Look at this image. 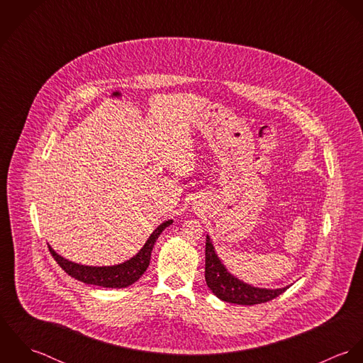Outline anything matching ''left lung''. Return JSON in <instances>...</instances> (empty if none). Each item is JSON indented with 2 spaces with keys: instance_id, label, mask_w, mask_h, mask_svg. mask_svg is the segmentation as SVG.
<instances>
[{
  "instance_id": "1",
  "label": "left lung",
  "mask_w": 363,
  "mask_h": 363,
  "mask_svg": "<svg viewBox=\"0 0 363 363\" xmlns=\"http://www.w3.org/2000/svg\"><path fill=\"white\" fill-rule=\"evenodd\" d=\"M206 281L208 288L216 295L220 301L236 305H259L265 303L281 294H284L289 286L279 289H265L256 288L243 281L238 279L223 267L220 259H218L213 246L207 236L206 240Z\"/></svg>"
}]
</instances>
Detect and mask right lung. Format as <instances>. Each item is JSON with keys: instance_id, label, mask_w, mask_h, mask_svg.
I'll list each match as a JSON object with an SVG mask.
<instances>
[{"instance_id": "obj_1", "label": "right lung", "mask_w": 363, "mask_h": 363, "mask_svg": "<svg viewBox=\"0 0 363 363\" xmlns=\"http://www.w3.org/2000/svg\"><path fill=\"white\" fill-rule=\"evenodd\" d=\"M173 220H166L160 223L144 247L133 257V259L118 264V265H111V267H89V265H81L77 262H72L69 259H65L61 256H58L52 247L49 246V250L52 253V259L57 261V264L72 278L84 282V284H91V285H98L104 288H127L137 282L141 275L147 271L151 259V253L154 249L159 235L164 228H167Z\"/></svg>"}]
</instances>
